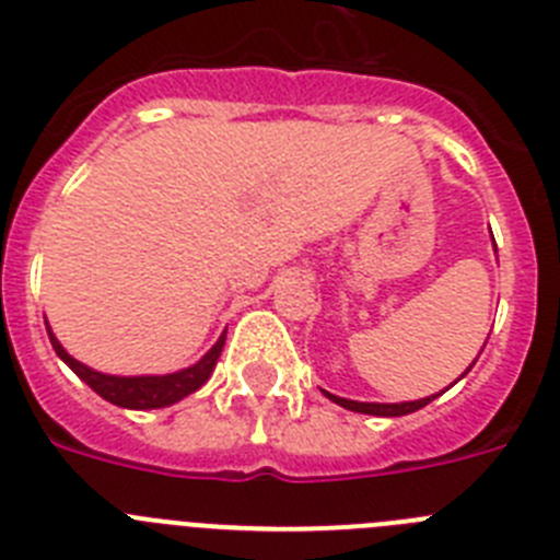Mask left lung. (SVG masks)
Here are the masks:
<instances>
[{"mask_svg":"<svg viewBox=\"0 0 560 560\" xmlns=\"http://www.w3.org/2000/svg\"><path fill=\"white\" fill-rule=\"evenodd\" d=\"M471 368H474V364H471ZM471 368H468V370H471ZM468 370H465V373H468ZM463 375H459V378H463ZM323 393H325V389H323ZM325 395H328V398L334 400V404H339V407L350 409V412L375 415V418H400V415L418 412V409H423V407H427V404H432V400L438 398L440 393L438 395H429V398H420V400H404V404H364V400L339 398V395H330V393H325Z\"/></svg>","mask_w":560,"mask_h":560,"instance_id":"left-lung-1","label":"left lung"}]
</instances>
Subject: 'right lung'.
<instances>
[{"instance_id": "1", "label": "right lung", "mask_w": 560, "mask_h": 560, "mask_svg": "<svg viewBox=\"0 0 560 560\" xmlns=\"http://www.w3.org/2000/svg\"><path fill=\"white\" fill-rule=\"evenodd\" d=\"M49 341H52V350L58 353V359L67 364L72 373L78 375L81 381H86L89 387L95 389L101 398H106L108 404L122 409H162L171 407L176 400L187 398L190 393H196L199 387H205L207 378L215 370V361H219L221 350H224L226 341V330L219 336V341L201 355L196 364L185 370H176V373L167 375H108V373H97V370L86 368L83 361L72 359V355L63 350L61 341L56 339L52 328L47 325Z\"/></svg>"}]
</instances>
